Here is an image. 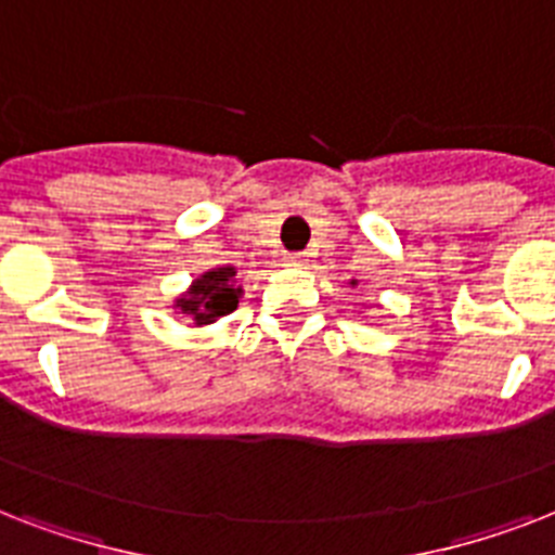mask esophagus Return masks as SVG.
Returning <instances> with one entry per match:
<instances>
[{
	"mask_svg": "<svg viewBox=\"0 0 555 555\" xmlns=\"http://www.w3.org/2000/svg\"><path fill=\"white\" fill-rule=\"evenodd\" d=\"M305 261H308L305 259V253H287L285 256V264H291V268H302Z\"/></svg>",
	"mask_w": 555,
	"mask_h": 555,
	"instance_id": "esophagus-1",
	"label": "esophagus"
}]
</instances>
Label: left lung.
I'll use <instances>...</instances> for the list:
<instances>
[{"label": "left lung", "mask_w": 555, "mask_h": 555, "mask_svg": "<svg viewBox=\"0 0 555 555\" xmlns=\"http://www.w3.org/2000/svg\"><path fill=\"white\" fill-rule=\"evenodd\" d=\"M351 285H357V279H351Z\"/></svg>", "instance_id": "1"}]
</instances>
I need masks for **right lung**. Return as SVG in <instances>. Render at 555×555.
I'll list each match as a JSON object with an SVG mask.
<instances>
[{"label": "right lung", "instance_id": "add662e5", "mask_svg": "<svg viewBox=\"0 0 555 555\" xmlns=\"http://www.w3.org/2000/svg\"><path fill=\"white\" fill-rule=\"evenodd\" d=\"M242 299V285L235 282L233 264H218L192 279V285L176 299V313H184L195 328L212 325L216 320L233 313Z\"/></svg>", "mask_w": 555, "mask_h": 555}]
</instances>
